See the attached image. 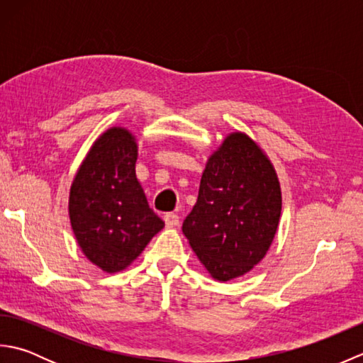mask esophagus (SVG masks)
<instances>
[{"instance_id": "obj_1", "label": "esophagus", "mask_w": 363, "mask_h": 363, "mask_svg": "<svg viewBox=\"0 0 363 363\" xmlns=\"http://www.w3.org/2000/svg\"><path fill=\"white\" fill-rule=\"evenodd\" d=\"M164 221H165L167 228H174V226L179 225V215L173 213V212H168V213L164 215Z\"/></svg>"}]
</instances>
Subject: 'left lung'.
<instances>
[{
    "instance_id": "obj_1",
    "label": "left lung",
    "mask_w": 363,
    "mask_h": 363,
    "mask_svg": "<svg viewBox=\"0 0 363 363\" xmlns=\"http://www.w3.org/2000/svg\"><path fill=\"white\" fill-rule=\"evenodd\" d=\"M281 206L272 162L248 135L234 133L207 162L182 233L213 279L230 281L264 259Z\"/></svg>"
}]
</instances>
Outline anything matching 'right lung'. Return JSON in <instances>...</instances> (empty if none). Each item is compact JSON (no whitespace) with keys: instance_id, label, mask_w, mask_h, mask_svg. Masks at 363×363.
Here are the masks:
<instances>
[{"instance_id":"obj_1","label":"right lung","mask_w":363,"mask_h":363,"mask_svg":"<svg viewBox=\"0 0 363 363\" xmlns=\"http://www.w3.org/2000/svg\"><path fill=\"white\" fill-rule=\"evenodd\" d=\"M137 143L128 129L98 138L70 190V221L82 252L107 273L121 272L165 226L135 176Z\"/></svg>"}]
</instances>
